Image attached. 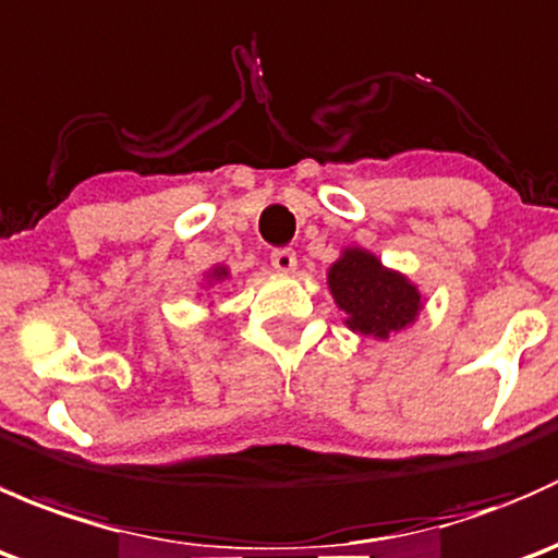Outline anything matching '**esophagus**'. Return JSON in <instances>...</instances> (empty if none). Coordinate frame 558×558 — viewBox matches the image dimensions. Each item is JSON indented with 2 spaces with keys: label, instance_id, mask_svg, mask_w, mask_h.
<instances>
[{
  "label": "esophagus",
  "instance_id": "34e87169",
  "mask_svg": "<svg viewBox=\"0 0 558 558\" xmlns=\"http://www.w3.org/2000/svg\"><path fill=\"white\" fill-rule=\"evenodd\" d=\"M272 267L278 269V272L291 275L296 269V253L291 251V247H278V251L272 253Z\"/></svg>",
  "mask_w": 558,
  "mask_h": 558
}]
</instances>
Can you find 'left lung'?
<instances>
[{"label":"left lung","instance_id":"8db88e82","mask_svg":"<svg viewBox=\"0 0 558 558\" xmlns=\"http://www.w3.org/2000/svg\"><path fill=\"white\" fill-rule=\"evenodd\" d=\"M345 326L359 335L388 340L418 318L424 296L404 275L386 269L375 253L345 247L326 275Z\"/></svg>","mask_w":558,"mask_h":558}]
</instances>
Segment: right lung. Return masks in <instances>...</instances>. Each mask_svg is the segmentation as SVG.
Wrapping results in <instances>:
<instances>
[{
	"label": "right lung",
	"mask_w": 558,
	"mask_h": 558,
	"mask_svg": "<svg viewBox=\"0 0 558 558\" xmlns=\"http://www.w3.org/2000/svg\"><path fill=\"white\" fill-rule=\"evenodd\" d=\"M207 278H210V280H223V278H229V269L227 267H216L210 275H207Z\"/></svg>",
	"instance_id": "right-lung-1"
}]
</instances>
